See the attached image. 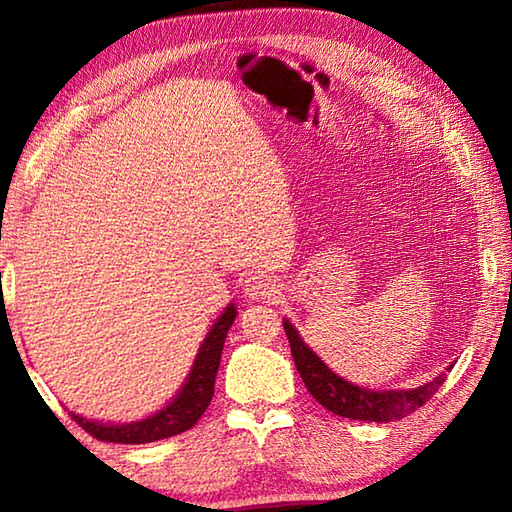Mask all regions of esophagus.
Returning a JSON list of instances; mask_svg holds the SVG:
<instances>
[{
  "mask_svg": "<svg viewBox=\"0 0 512 512\" xmlns=\"http://www.w3.org/2000/svg\"><path fill=\"white\" fill-rule=\"evenodd\" d=\"M246 296L253 298V300H268V302H277V298L282 296V289L280 284L273 275H266V273H250L246 277Z\"/></svg>",
  "mask_w": 512,
  "mask_h": 512,
  "instance_id": "obj_1",
  "label": "esophagus"
}]
</instances>
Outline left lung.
<instances>
[{"mask_svg": "<svg viewBox=\"0 0 512 512\" xmlns=\"http://www.w3.org/2000/svg\"><path fill=\"white\" fill-rule=\"evenodd\" d=\"M284 332L291 345L293 361L305 381L307 391L314 395L318 404H323L327 411H332L341 418L363 420V422H393L402 420L406 415L420 409L424 402H429L431 395L443 386L447 372L454 366H447L440 375L433 377L427 384L418 388H395V391H372V388H361L352 381L343 379L341 375L327 366L318 354L302 341L296 325L289 318H284Z\"/></svg>", "mask_w": 512, "mask_h": 512, "instance_id": "8db88e82", "label": "left lung"}]
</instances>
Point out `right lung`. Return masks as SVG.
<instances>
[{
	"label": "right lung",
	"mask_w": 512,
	"mask_h": 512,
	"mask_svg": "<svg viewBox=\"0 0 512 512\" xmlns=\"http://www.w3.org/2000/svg\"><path fill=\"white\" fill-rule=\"evenodd\" d=\"M237 318L235 302H230L223 309V314L214 320L210 332L201 343L196 352V359L192 363V370L185 377L183 386L178 393L162 406L160 411L146 415L142 420L135 422H101V420H88L83 415L72 411V418L81 424V427L90 433V436L106 440V443H124V445H142V443H155V440L171 438L176 433H183L192 429L198 418L205 413L207 406L212 402L214 395V379L219 372L221 352L228 329L232 327Z\"/></svg>",
	"instance_id": "right-lung-1"
}]
</instances>
